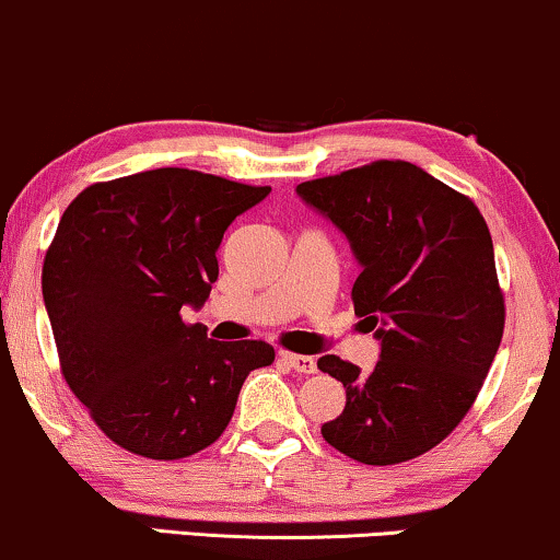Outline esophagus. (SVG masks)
<instances>
[{
    "mask_svg": "<svg viewBox=\"0 0 560 560\" xmlns=\"http://www.w3.org/2000/svg\"><path fill=\"white\" fill-rule=\"evenodd\" d=\"M279 359L284 364L292 366L294 372H302V374H315L317 364L313 357H304V353H292V351H279Z\"/></svg>",
    "mask_w": 560,
    "mask_h": 560,
    "instance_id": "34e87169",
    "label": "esophagus"
}]
</instances>
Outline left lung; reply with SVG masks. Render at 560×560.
<instances>
[{
	"mask_svg": "<svg viewBox=\"0 0 560 560\" xmlns=\"http://www.w3.org/2000/svg\"><path fill=\"white\" fill-rule=\"evenodd\" d=\"M349 237L362 273L353 313L380 338L370 374L336 353L346 408L323 439L364 465H398L447 439L476 402L501 336L491 232L476 203L402 160H377L296 186Z\"/></svg>",
	"mask_w": 560,
	"mask_h": 560,
	"instance_id": "8db88e82",
	"label": "left lung"
}]
</instances>
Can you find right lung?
I'll use <instances>...</instances> for the list:
<instances>
[{"instance_id":"obj_1","label":"right lung","mask_w":560,"mask_h":560,"mask_svg":"<svg viewBox=\"0 0 560 560\" xmlns=\"http://www.w3.org/2000/svg\"><path fill=\"white\" fill-rule=\"evenodd\" d=\"M268 190L160 167L92 183L61 214L40 276L59 366L126 452L183 459L207 450L247 374L273 362L271 343L211 341L180 315L207 302L224 232Z\"/></svg>"}]
</instances>
